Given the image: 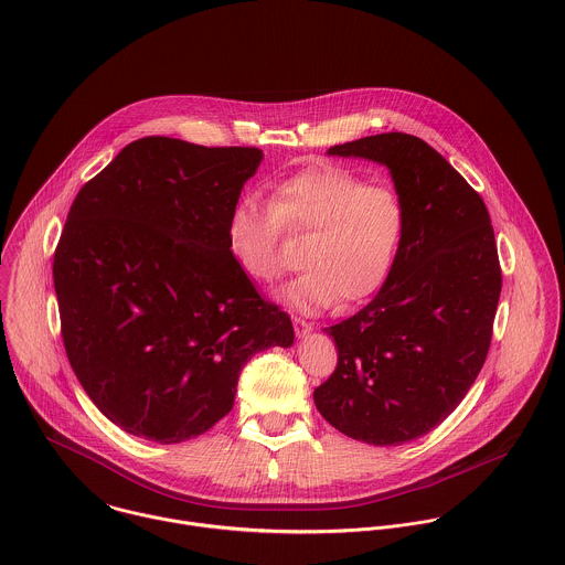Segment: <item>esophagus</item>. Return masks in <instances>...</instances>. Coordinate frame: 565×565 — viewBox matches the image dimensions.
<instances>
[{
  "label": "esophagus",
  "instance_id": "1",
  "mask_svg": "<svg viewBox=\"0 0 565 565\" xmlns=\"http://www.w3.org/2000/svg\"><path fill=\"white\" fill-rule=\"evenodd\" d=\"M294 330L298 337H305L313 330V323L307 322V320H300V318H294Z\"/></svg>",
  "mask_w": 565,
  "mask_h": 565
}]
</instances>
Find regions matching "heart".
Here are the masks:
<instances>
[{"mask_svg":"<svg viewBox=\"0 0 565 565\" xmlns=\"http://www.w3.org/2000/svg\"><path fill=\"white\" fill-rule=\"evenodd\" d=\"M404 204L394 186L367 184L348 167H311L282 180L263 204L243 195L231 209L226 239L243 274L274 282L285 265L282 231L308 235L302 271L282 289L298 309L356 305L387 278L404 235Z\"/></svg>","mask_w":565,"mask_h":565,"instance_id":"b5f03b06","label":"heart"}]
</instances>
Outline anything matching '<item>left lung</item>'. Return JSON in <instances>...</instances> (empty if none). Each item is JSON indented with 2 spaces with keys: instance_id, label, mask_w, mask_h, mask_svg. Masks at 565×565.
Masks as SVG:
<instances>
[{
  "instance_id": "left-lung-1",
  "label": "left lung",
  "mask_w": 565,
  "mask_h": 565,
  "mask_svg": "<svg viewBox=\"0 0 565 565\" xmlns=\"http://www.w3.org/2000/svg\"><path fill=\"white\" fill-rule=\"evenodd\" d=\"M387 164L403 242L379 296L328 328L337 367L313 398L339 433L401 446L441 424L483 367L502 271L483 198L426 141L404 132L328 150Z\"/></svg>"
}]
</instances>
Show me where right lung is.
Listing matches in <instances>:
<instances>
[{
  "label": "right lung",
  "instance_id": "obj_1",
  "mask_svg": "<svg viewBox=\"0 0 565 565\" xmlns=\"http://www.w3.org/2000/svg\"><path fill=\"white\" fill-rule=\"evenodd\" d=\"M258 148L128 143L74 200L54 252L67 359L126 433L180 444L235 404L252 354L294 343L226 239Z\"/></svg>",
  "mask_w": 565,
  "mask_h": 565
}]
</instances>
